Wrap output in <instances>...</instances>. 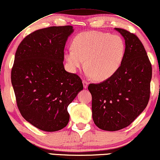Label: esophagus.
I'll use <instances>...</instances> for the list:
<instances>
[{"instance_id": "esophagus-1", "label": "esophagus", "mask_w": 160, "mask_h": 160, "mask_svg": "<svg viewBox=\"0 0 160 160\" xmlns=\"http://www.w3.org/2000/svg\"><path fill=\"white\" fill-rule=\"evenodd\" d=\"M83 88H87L88 87V83L87 82V81L83 80Z\"/></svg>"}]
</instances>
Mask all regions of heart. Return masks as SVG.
Returning a JSON list of instances; mask_svg holds the SVG:
<instances>
[{
  "label": "heart",
  "instance_id": "obj_1",
  "mask_svg": "<svg viewBox=\"0 0 160 160\" xmlns=\"http://www.w3.org/2000/svg\"><path fill=\"white\" fill-rule=\"evenodd\" d=\"M125 43L121 36L106 32L91 31L78 33L66 51L64 58L72 71L87 66L89 77L98 80L111 77L119 69L124 58Z\"/></svg>",
  "mask_w": 160,
  "mask_h": 160
}]
</instances>
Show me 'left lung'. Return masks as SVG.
Listing matches in <instances>:
<instances>
[{
  "label": "left lung",
  "instance_id": "left-lung-1",
  "mask_svg": "<svg viewBox=\"0 0 160 160\" xmlns=\"http://www.w3.org/2000/svg\"><path fill=\"white\" fill-rule=\"evenodd\" d=\"M125 40V52L117 72L104 82L90 83L92 117L105 131L128 127L141 114L150 97L152 64L139 38L125 29L115 28Z\"/></svg>",
  "mask_w": 160,
  "mask_h": 160
}]
</instances>
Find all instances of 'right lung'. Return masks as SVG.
Instances as JSON below:
<instances>
[{"instance_id":"1","label":"right lung","mask_w":160,"mask_h":160,"mask_svg":"<svg viewBox=\"0 0 160 160\" xmlns=\"http://www.w3.org/2000/svg\"><path fill=\"white\" fill-rule=\"evenodd\" d=\"M72 26L39 29L23 38L11 70L16 104L27 122L45 132L68 124L67 107L83 89L81 78L66 72L64 47Z\"/></svg>"}]
</instances>
